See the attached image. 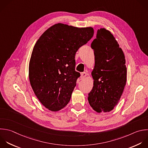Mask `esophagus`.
<instances>
[{
    "label": "esophagus",
    "mask_w": 148,
    "mask_h": 148,
    "mask_svg": "<svg viewBox=\"0 0 148 148\" xmlns=\"http://www.w3.org/2000/svg\"><path fill=\"white\" fill-rule=\"evenodd\" d=\"M86 76H87V73H86L85 72H82V73H81V78H82V79H84Z\"/></svg>",
    "instance_id": "obj_1"
}]
</instances>
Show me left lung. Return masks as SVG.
<instances>
[{"label": "left lung", "instance_id": "1", "mask_svg": "<svg viewBox=\"0 0 148 148\" xmlns=\"http://www.w3.org/2000/svg\"><path fill=\"white\" fill-rule=\"evenodd\" d=\"M91 47L95 66L91 73L94 86L88 101L96 112H108L118 103L125 86L124 54L113 35L104 28L98 30Z\"/></svg>", "mask_w": 148, "mask_h": 148}]
</instances>
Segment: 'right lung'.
I'll list each match as a JSON object with an SVG mask.
<instances>
[{
    "mask_svg": "<svg viewBox=\"0 0 148 148\" xmlns=\"http://www.w3.org/2000/svg\"><path fill=\"white\" fill-rule=\"evenodd\" d=\"M91 27L57 24L36 42L30 59L29 78L36 96L46 108L58 111L69 102L79 72L75 57L93 36Z\"/></svg>",
    "mask_w": 148,
    "mask_h": 148,
    "instance_id": "1",
    "label": "right lung"
}]
</instances>
